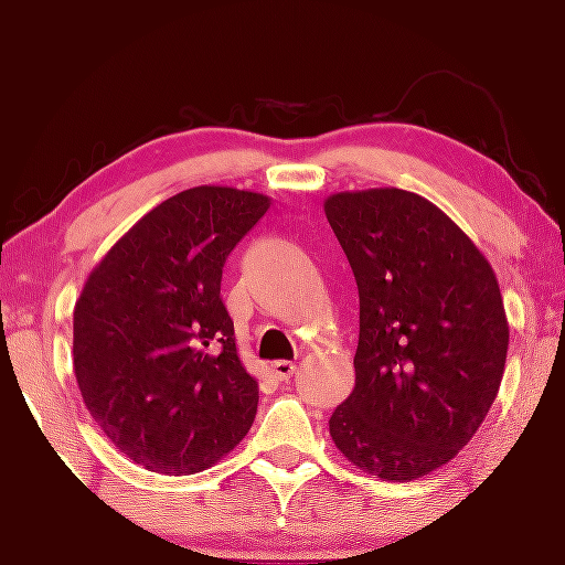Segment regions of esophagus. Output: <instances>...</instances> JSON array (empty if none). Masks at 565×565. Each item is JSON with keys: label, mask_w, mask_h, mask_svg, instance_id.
Segmentation results:
<instances>
[{"label": "esophagus", "mask_w": 565, "mask_h": 565, "mask_svg": "<svg viewBox=\"0 0 565 565\" xmlns=\"http://www.w3.org/2000/svg\"><path fill=\"white\" fill-rule=\"evenodd\" d=\"M292 373H296V363H290V361H275L273 363V376L277 381H288Z\"/></svg>", "instance_id": "esophagus-1"}]
</instances>
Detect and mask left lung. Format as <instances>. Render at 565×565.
I'll return each instance as SVG.
<instances>
[{
  "mask_svg": "<svg viewBox=\"0 0 565 565\" xmlns=\"http://www.w3.org/2000/svg\"><path fill=\"white\" fill-rule=\"evenodd\" d=\"M361 300L355 386L329 436L361 470L417 480L446 465L493 405L509 324L486 256L405 189L324 202Z\"/></svg>",
  "mask_w": 565,
  "mask_h": 565,
  "instance_id": "left-lung-1",
  "label": "left lung"
}]
</instances>
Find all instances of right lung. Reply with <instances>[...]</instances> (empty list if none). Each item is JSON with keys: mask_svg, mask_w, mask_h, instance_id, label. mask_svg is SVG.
Masks as SVG:
<instances>
[{"mask_svg": "<svg viewBox=\"0 0 565 565\" xmlns=\"http://www.w3.org/2000/svg\"><path fill=\"white\" fill-rule=\"evenodd\" d=\"M269 200L194 186L160 202L87 277L75 376L108 441L145 470L194 475L252 428L259 384L236 353L223 267Z\"/></svg>", "mask_w": 565, "mask_h": 565, "instance_id": "1", "label": "right lung"}]
</instances>
